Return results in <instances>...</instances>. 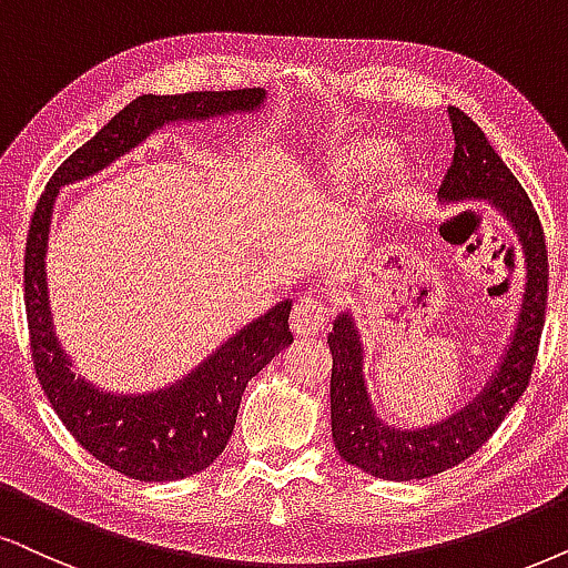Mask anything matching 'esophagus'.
Here are the masks:
<instances>
[{"instance_id":"esophagus-1","label":"esophagus","mask_w":568,"mask_h":568,"mask_svg":"<svg viewBox=\"0 0 568 568\" xmlns=\"http://www.w3.org/2000/svg\"><path fill=\"white\" fill-rule=\"evenodd\" d=\"M327 317H329V314H327L325 301L304 296V298L296 301V306H293L291 327L298 337H314V335H320L322 329H325Z\"/></svg>"}]
</instances>
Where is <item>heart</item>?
<instances>
[{
    "label": "heart",
    "instance_id": "b5f03b06",
    "mask_svg": "<svg viewBox=\"0 0 568 568\" xmlns=\"http://www.w3.org/2000/svg\"><path fill=\"white\" fill-rule=\"evenodd\" d=\"M396 156V143L383 133L351 135L327 149V175L346 193L369 191L387 164ZM393 201H408L414 193V172L398 168L390 181Z\"/></svg>",
    "mask_w": 568,
    "mask_h": 568
}]
</instances>
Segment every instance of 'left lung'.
<instances>
[{
	"label": "left lung",
	"mask_w": 568,
	"mask_h": 568,
	"mask_svg": "<svg viewBox=\"0 0 568 568\" xmlns=\"http://www.w3.org/2000/svg\"><path fill=\"white\" fill-rule=\"evenodd\" d=\"M448 120L456 146L437 193L445 201L487 199L511 220L527 262V285H524L514 343L493 385L477 398V404H469V408H464L450 422L419 433L393 429L377 419L364 387L362 343L356 329L346 314L335 320L333 333L327 335L329 354H333L329 412H333L335 448L348 464L393 483L443 475L475 456L490 440L527 390L540 348L545 304H548V248L532 201L514 172L495 154L477 123H471L456 106H448Z\"/></svg>",
	"instance_id": "1"
}]
</instances>
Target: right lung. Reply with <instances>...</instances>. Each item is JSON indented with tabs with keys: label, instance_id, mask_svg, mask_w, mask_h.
Listing matches in <instances>:
<instances>
[{
	"label": "right lung",
	"instance_id": "1",
	"mask_svg": "<svg viewBox=\"0 0 568 568\" xmlns=\"http://www.w3.org/2000/svg\"><path fill=\"white\" fill-rule=\"evenodd\" d=\"M262 102V89L189 91L172 97L143 93L54 170L31 214L26 239L23 301L36 377L68 433L93 458L141 483H172L191 477L206 469L225 450L248 379L293 343L288 327L291 301H283L262 320L251 322L217 354L206 358L189 379L172 385L170 390L135 398L93 390L70 372V362L57 343L49 317L44 248L54 196L60 185L81 181L106 168L120 154L131 152L154 128L172 120H206L214 114L256 110Z\"/></svg>",
	"mask_w": 568,
	"mask_h": 568
}]
</instances>
